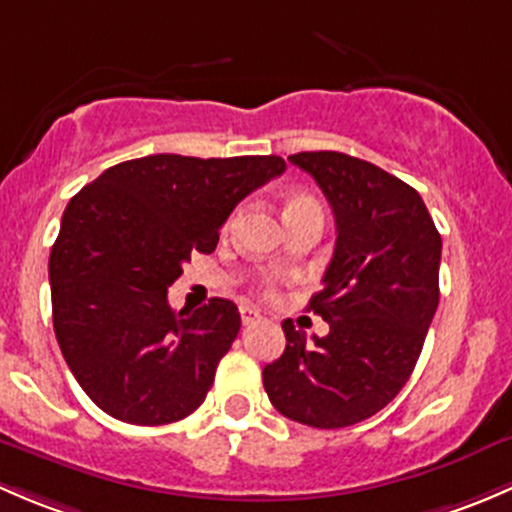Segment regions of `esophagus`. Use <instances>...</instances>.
<instances>
[{"mask_svg": "<svg viewBox=\"0 0 512 512\" xmlns=\"http://www.w3.org/2000/svg\"><path fill=\"white\" fill-rule=\"evenodd\" d=\"M258 320H261V313H258L256 308H251V305H241V323L254 325Z\"/></svg>", "mask_w": 512, "mask_h": 512, "instance_id": "1", "label": "esophagus"}]
</instances>
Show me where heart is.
<instances>
[{"instance_id":"heart-1","label":"heart","mask_w":512,"mask_h":512,"mask_svg":"<svg viewBox=\"0 0 512 512\" xmlns=\"http://www.w3.org/2000/svg\"><path fill=\"white\" fill-rule=\"evenodd\" d=\"M298 209H320V204L315 202L313 197H308V194H293V197L286 199V214L298 212ZM261 293L263 298H276V286H273V281L263 283Z\"/></svg>"}]
</instances>
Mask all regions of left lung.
I'll use <instances>...</instances> for the list:
<instances>
[{
	"instance_id": "left-lung-1",
	"label": "left lung",
	"mask_w": 512,
	"mask_h": 512,
	"mask_svg": "<svg viewBox=\"0 0 512 512\" xmlns=\"http://www.w3.org/2000/svg\"><path fill=\"white\" fill-rule=\"evenodd\" d=\"M288 160L323 189L335 254L308 310L330 325L305 337L283 320L286 350L263 367L268 399L288 419L342 429L387 407L412 377L439 305L441 236L419 192L345 152Z\"/></svg>"
}]
</instances>
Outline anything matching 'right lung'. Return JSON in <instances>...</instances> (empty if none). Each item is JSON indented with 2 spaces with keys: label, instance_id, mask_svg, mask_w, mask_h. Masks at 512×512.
Returning <instances> with one entry per match:
<instances>
[{
  "label": "right lung",
  "instance_id": "add662e5",
  "mask_svg": "<svg viewBox=\"0 0 512 512\" xmlns=\"http://www.w3.org/2000/svg\"><path fill=\"white\" fill-rule=\"evenodd\" d=\"M278 155H147L68 202L49 256L54 333L83 392L113 419L162 426L204 402L241 328L231 300L175 310L167 288L212 254L236 204L283 175Z\"/></svg>",
  "mask_w": 512,
  "mask_h": 512
}]
</instances>
